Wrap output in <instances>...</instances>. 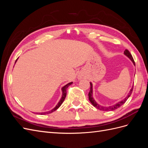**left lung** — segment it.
Returning <instances> with one entry per match:
<instances>
[{"mask_svg":"<svg viewBox=\"0 0 148 148\" xmlns=\"http://www.w3.org/2000/svg\"><path fill=\"white\" fill-rule=\"evenodd\" d=\"M124 55L126 56L128 58V59H130L131 61L133 62V65L135 66V61H134V60L133 59V57H132L131 53H130V52L127 50V49H126V50L124 51ZM90 86H90V91H89V92L88 93L89 101L91 102V103L92 104V106H95L96 108L99 109L101 110H103V111H112V110H114L115 109L119 108L120 106H122L124 104V103L127 101V100L128 99V97L130 96V95H132V91H133V86L132 87L131 89H130V91H129L127 96L125 97V98H124L123 100L118 102L117 103H116L115 104L112 105V106H102L99 105V104H97L96 101L93 98V96H92V95H93L92 84L91 82H90Z\"/></svg>","mask_w":148,"mask_h":148,"instance_id":"left-lung-1","label":"left lung"}]
</instances>
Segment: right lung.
I'll return each instance as SVG.
<instances>
[{
  "label": "right lung",
  "mask_w": 148,
  "mask_h": 148,
  "mask_svg": "<svg viewBox=\"0 0 148 148\" xmlns=\"http://www.w3.org/2000/svg\"><path fill=\"white\" fill-rule=\"evenodd\" d=\"M18 59L16 60L15 64L16 62ZM73 83V82H70V83H69L68 84H66V85H65L64 86H63L62 88V97L60 98V101H59V102H58V104L56 105V106L54 107V108L52 109L50 111H48V112H41V113H39L41 115H45V114H51L52 112H54L55 110H56L59 107L62 105V103H63V102L64 101L65 99V97H66V89L67 88H68V87L70 86V85H71V84ZM36 114H38V113H36Z\"/></svg>",
  "instance_id": "add662e5"
}]
</instances>
